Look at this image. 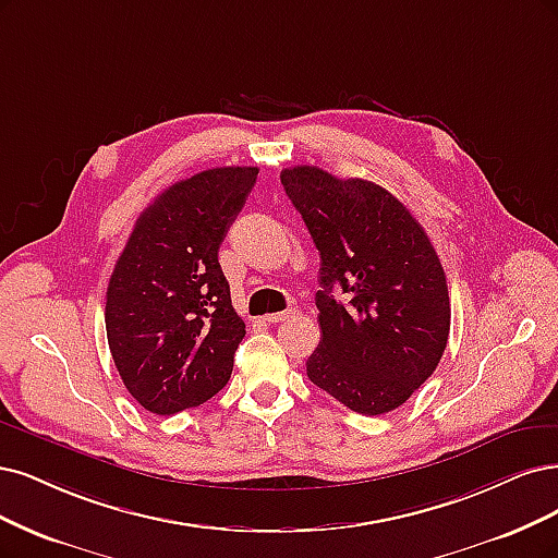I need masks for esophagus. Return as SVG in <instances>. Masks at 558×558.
<instances>
[{
    "label": "esophagus",
    "instance_id": "34e87169",
    "mask_svg": "<svg viewBox=\"0 0 558 558\" xmlns=\"http://www.w3.org/2000/svg\"><path fill=\"white\" fill-rule=\"evenodd\" d=\"M288 316H293V312H291V310L277 312V314H267V316H265V320H267V323H281V320H286Z\"/></svg>",
    "mask_w": 558,
    "mask_h": 558
}]
</instances>
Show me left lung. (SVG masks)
Returning <instances> with one entry per match:
<instances>
[{"instance_id":"1","label":"left lung","mask_w":558,"mask_h":558,"mask_svg":"<svg viewBox=\"0 0 558 558\" xmlns=\"http://www.w3.org/2000/svg\"><path fill=\"white\" fill-rule=\"evenodd\" d=\"M281 184L320 254L323 337L306 376L362 415L401 407L434 374L450 335L446 272L425 228L367 180L295 166Z\"/></svg>"}]
</instances>
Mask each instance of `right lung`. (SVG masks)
Here are the masks:
<instances>
[{"label":"right lung","instance_id":"1","mask_svg":"<svg viewBox=\"0 0 558 558\" xmlns=\"http://www.w3.org/2000/svg\"><path fill=\"white\" fill-rule=\"evenodd\" d=\"M258 178L223 166L180 180L147 205L108 283V345L143 409L172 415L215 397L233 372L244 320L219 246Z\"/></svg>","mask_w":558,"mask_h":558}]
</instances>
